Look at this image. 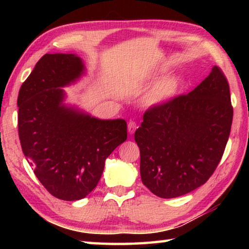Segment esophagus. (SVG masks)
I'll return each mask as SVG.
<instances>
[{
    "instance_id": "obj_1",
    "label": "esophagus",
    "mask_w": 249,
    "mask_h": 249,
    "mask_svg": "<svg viewBox=\"0 0 249 249\" xmlns=\"http://www.w3.org/2000/svg\"><path fill=\"white\" fill-rule=\"evenodd\" d=\"M127 128H128V133H129L130 135L134 134V133H135V130H136V128H137V124H136V122L130 120V121L128 122Z\"/></svg>"
}]
</instances>
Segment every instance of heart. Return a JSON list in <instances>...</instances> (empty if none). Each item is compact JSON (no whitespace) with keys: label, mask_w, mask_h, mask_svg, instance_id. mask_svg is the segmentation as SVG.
Returning <instances> with one entry per match:
<instances>
[{"label":"heart","mask_w":249,"mask_h":249,"mask_svg":"<svg viewBox=\"0 0 249 249\" xmlns=\"http://www.w3.org/2000/svg\"><path fill=\"white\" fill-rule=\"evenodd\" d=\"M179 88L178 80L168 78L160 81L153 88L146 98V103L148 105H158L165 103L166 101L174 96Z\"/></svg>","instance_id":"heart-1"}]
</instances>
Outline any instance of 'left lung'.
<instances>
[{"label": "left lung", "instance_id": "obj_1", "mask_svg": "<svg viewBox=\"0 0 249 249\" xmlns=\"http://www.w3.org/2000/svg\"><path fill=\"white\" fill-rule=\"evenodd\" d=\"M135 132L142 181L155 196L171 199L209 180L229 141L233 107L223 71L211 73L188 94L147 109Z\"/></svg>", "mask_w": 249, "mask_h": 249}]
</instances>
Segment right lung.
<instances>
[{"label":"right lung","mask_w":249,"mask_h":249,"mask_svg":"<svg viewBox=\"0 0 249 249\" xmlns=\"http://www.w3.org/2000/svg\"><path fill=\"white\" fill-rule=\"evenodd\" d=\"M73 53H46L19 89L18 135L34 174L53 196L86 197L96 187L105 159L127 138L122 119L100 120L67 107L62 88L84 73Z\"/></svg>","instance_id":"1"}]
</instances>
